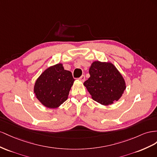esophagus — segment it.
<instances>
[{
  "label": "esophagus",
  "instance_id": "34e87169",
  "mask_svg": "<svg viewBox=\"0 0 157 157\" xmlns=\"http://www.w3.org/2000/svg\"><path fill=\"white\" fill-rule=\"evenodd\" d=\"M85 79H86V77H85L84 75H82L81 76V77H80V78H79V79L80 80V81L82 82L85 81Z\"/></svg>",
  "mask_w": 157,
  "mask_h": 157
}]
</instances>
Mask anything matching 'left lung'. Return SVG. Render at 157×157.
I'll use <instances>...</instances> for the list:
<instances>
[{
	"mask_svg": "<svg viewBox=\"0 0 157 157\" xmlns=\"http://www.w3.org/2000/svg\"><path fill=\"white\" fill-rule=\"evenodd\" d=\"M90 78L84 82L94 101L109 105L122 97L126 83L117 68L110 62H93L89 70Z\"/></svg>",
	"mask_w": 157,
	"mask_h": 157,
	"instance_id": "obj_1",
	"label": "left lung"
}]
</instances>
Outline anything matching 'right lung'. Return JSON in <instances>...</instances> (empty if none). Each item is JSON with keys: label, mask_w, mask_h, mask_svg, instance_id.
<instances>
[{"label": "right lung", "mask_w": 157, "mask_h": 157, "mask_svg": "<svg viewBox=\"0 0 157 157\" xmlns=\"http://www.w3.org/2000/svg\"><path fill=\"white\" fill-rule=\"evenodd\" d=\"M71 71L64 70L62 64H57L44 70L34 86V93L44 106L56 109L68 98L74 82Z\"/></svg>", "instance_id": "right-lung-1"}]
</instances>
